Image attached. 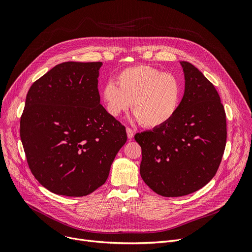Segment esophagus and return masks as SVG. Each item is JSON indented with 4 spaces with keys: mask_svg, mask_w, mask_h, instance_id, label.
I'll list each match as a JSON object with an SVG mask.
<instances>
[{
    "mask_svg": "<svg viewBox=\"0 0 252 252\" xmlns=\"http://www.w3.org/2000/svg\"><path fill=\"white\" fill-rule=\"evenodd\" d=\"M126 133H127V137L129 139H131L133 137V135H134V131L130 127H126Z\"/></svg>",
    "mask_w": 252,
    "mask_h": 252,
    "instance_id": "34e87169",
    "label": "esophagus"
}]
</instances>
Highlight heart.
<instances>
[{"mask_svg": "<svg viewBox=\"0 0 252 252\" xmlns=\"http://www.w3.org/2000/svg\"><path fill=\"white\" fill-rule=\"evenodd\" d=\"M117 86L104 84L101 98L105 110L120 117L131 103V111L139 124L157 128L167 124L176 114L182 98V86L176 77L151 65H133L120 71Z\"/></svg>", "mask_w": 252, "mask_h": 252, "instance_id": "1", "label": "heart"}]
</instances>
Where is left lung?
Here are the masks:
<instances>
[{
  "instance_id": "obj_1",
  "label": "left lung",
  "mask_w": 252,
  "mask_h": 252,
  "mask_svg": "<svg viewBox=\"0 0 252 252\" xmlns=\"http://www.w3.org/2000/svg\"><path fill=\"white\" fill-rule=\"evenodd\" d=\"M183 65L186 89L174 117L134 135L141 148V178L156 193H192L217 173L226 145V116L220 96L199 69Z\"/></svg>"
}]
</instances>
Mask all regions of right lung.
Wrapping results in <instances>:
<instances>
[{"mask_svg": "<svg viewBox=\"0 0 252 252\" xmlns=\"http://www.w3.org/2000/svg\"><path fill=\"white\" fill-rule=\"evenodd\" d=\"M100 62L57 64L30 88L20 121L29 167L50 191L85 196L101 187L126 131L99 103Z\"/></svg>", "mask_w": 252, "mask_h": 252, "instance_id": "obj_1", "label": "right lung"}]
</instances>
